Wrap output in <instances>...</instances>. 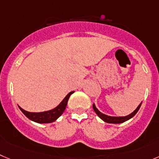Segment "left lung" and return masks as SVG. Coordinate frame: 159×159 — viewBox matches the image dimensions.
<instances>
[{"label": "left lung", "instance_id": "left-lung-1", "mask_svg": "<svg viewBox=\"0 0 159 159\" xmlns=\"http://www.w3.org/2000/svg\"><path fill=\"white\" fill-rule=\"evenodd\" d=\"M141 104H142V102L140 104V105H138V107H137V108H136V109L134 110V111H133L132 113H130V114L128 115V116H107V115L101 113V111H100L99 110H98V108H96V106H95L94 104H93V110H94L95 112H96V114L98 115V116H99V117L101 118L102 120L105 121V122H108V123L118 124V123H122V122H126V121L129 120V119H130L131 118L134 117V116H135L136 114H137V112L138 111V110L140 109V106H141Z\"/></svg>", "mask_w": 159, "mask_h": 159}]
</instances>
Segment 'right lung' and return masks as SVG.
<instances>
[{
    "label": "right lung",
    "mask_w": 159,
    "mask_h": 159,
    "mask_svg": "<svg viewBox=\"0 0 159 159\" xmlns=\"http://www.w3.org/2000/svg\"><path fill=\"white\" fill-rule=\"evenodd\" d=\"M73 93L74 91H71L70 93H68L58 106L49 111H42V112H30V111L22 109L20 106H19V108L28 119L33 122H36L37 123H50V122H54L62 115L67 106L69 97Z\"/></svg>",
    "instance_id": "add662e5"
}]
</instances>
